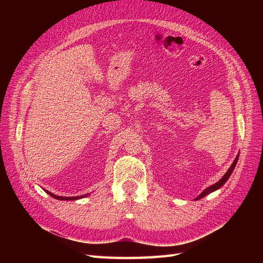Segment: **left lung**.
Segmentation results:
<instances>
[{
  "mask_svg": "<svg viewBox=\"0 0 263 263\" xmlns=\"http://www.w3.org/2000/svg\"><path fill=\"white\" fill-rule=\"evenodd\" d=\"M238 158H239V155H237V157H236V159L234 160L233 164L230 165V168H229V169H228V171L225 173V176H224V177H222V178H221L217 183H215V184H213V185L209 186L208 189H205V190L203 191V192L195 198V200H201V198H203L204 196H206L208 194H210V193L214 192V191H216V190L220 189L222 185H224L225 183L227 182V180L229 179L230 174L233 173V171H234V169H235V166H236V163H237V161H238Z\"/></svg>",
  "mask_w": 263,
  "mask_h": 263,
  "instance_id": "obj_1",
  "label": "left lung"
}]
</instances>
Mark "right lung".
Returning a JSON list of instances; mask_svg holds the SVG:
<instances>
[{
	"mask_svg": "<svg viewBox=\"0 0 263 263\" xmlns=\"http://www.w3.org/2000/svg\"><path fill=\"white\" fill-rule=\"evenodd\" d=\"M46 192L48 193L49 195H51L53 198H55V200H61V201H76V200H79V198H82V197L87 196V194H85V195H80V196H71V197H68V196H58V195H54V194L48 192V191H46Z\"/></svg>",
	"mask_w": 263,
	"mask_h": 263,
	"instance_id": "right-lung-1",
	"label": "right lung"
}]
</instances>
